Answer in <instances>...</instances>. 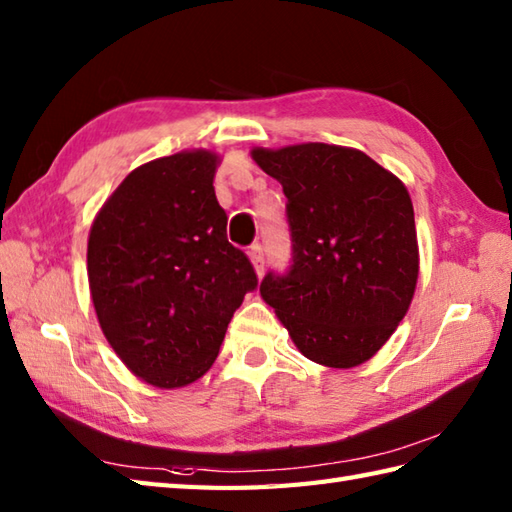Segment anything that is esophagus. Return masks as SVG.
<instances>
[{
  "label": "esophagus",
  "instance_id": "34e87169",
  "mask_svg": "<svg viewBox=\"0 0 512 512\" xmlns=\"http://www.w3.org/2000/svg\"><path fill=\"white\" fill-rule=\"evenodd\" d=\"M249 260H252L256 274L263 276V271H265V254H263V247L254 245L252 249H249Z\"/></svg>",
  "mask_w": 512,
  "mask_h": 512
}]
</instances>
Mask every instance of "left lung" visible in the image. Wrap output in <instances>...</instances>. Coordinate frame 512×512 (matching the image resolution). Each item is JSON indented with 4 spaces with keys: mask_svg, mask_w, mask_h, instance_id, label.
Segmentation results:
<instances>
[{
    "mask_svg": "<svg viewBox=\"0 0 512 512\" xmlns=\"http://www.w3.org/2000/svg\"><path fill=\"white\" fill-rule=\"evenodd\" d=\"M287 197L293 265L260 295L306 359L355 368L410 309L418 280L414 206L403 181L350 146L252 149Z\"/></svg>",
    "mask_w": 512,
    "mask_h": 512,
    "instance_id": "left-lung-1",
    "label": "left lung"
}]
</instances>
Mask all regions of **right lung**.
Here are the masks:
<instances>
[{"label":"right lung","mask_w":512,"mask_h":512,"mask_svg":"<svg viewBox=\"0 0 512 512\" xmlns=\"http://www.w3.org/2000/svg\"><path fill=\"white\" fill-rule=\"evenodd\" d=\"M219 164V153L192 149L133 168L89 230L98 324L124 366L160 390L212 368L234 311L258 285L227 243L212 186Z\"/></svg>","instance_id":"add662e5"}]
</instances>
